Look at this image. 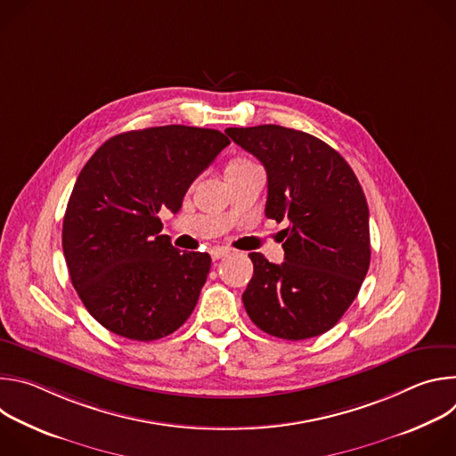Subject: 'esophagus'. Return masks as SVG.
Returning <instances> with one entry per match:
<instances>
[{
	"mask_svg": "<svg viewBox=\"0 0 456 456\" xmlns=\"http://www.w3.org/2000/svg\"><path fill=\"white\" fill-rule=\"evenodd\" d=\"M229 254H231V250H229V248H224V247H216V248L211 250V257L215 259V262H216V259H222V257L229 256Z\"/></svg>",
	"mask_w": 456,
	"mask_h": 456,
	"instance_id": "34e87169",
	"label": "esophagus"
}]
</instances>
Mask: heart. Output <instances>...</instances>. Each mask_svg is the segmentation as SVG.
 <instances>
[{"mask_svg": "<svg viewBox=\"0 0 456 456\" xmlns=\"http://www.w3.org/2000/svg\"><path fill=\"white\" fill-rule=\"evenodd\" d=\"M252 162L250 160H247V159H236V160H232L229 166H227V169H238V167H245V166H250Z\"/></svg>", "mask_w": 456, "mask_h": 456, "instance_id": "1", "label": "heart"}]
</instances>
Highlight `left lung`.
I'll return each instance as SVG.
<instances>
[{
	"mask_svg": "<svg viewBox=\"0 0 456 456\" xmlns=\"http://www.w3.org/2000/svg\"><path fill=\"white\" fill-rule=\"evenodd\" d=\"M225 134L267 171V218L287 222L285 262L250 252L241 299L257 329L301 341L330 330L357 297L370 267V213L348 162L297 129L262 124Z\"/></svg>",
	"mask_w": 456,
	"mask_h": 456,
	"instance_id": "obj_1",
	"label": "left lung"
}]
</instances>
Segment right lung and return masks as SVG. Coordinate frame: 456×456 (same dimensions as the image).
Listing matches in <instances>:
<instances>
[{
	"mask_svg": "<svg viewBox=\"0 0 456 456\" xmlns=\"http://www.w3.org/2000/svg\"><path fill=\"white\" fill-rule=\"evenodd\" d=\"M218 129L157 126L108 139L81 169L62 220V252L86 310L110 332L155 341L197 306L208 252H180L160 234L189 185L229 146Z\"/></svg>",
	"mask_w": 456,
	"mask_h": 456,
	"instance_id": "add662e5",
	"label": "right lung"
}]
</instances>
